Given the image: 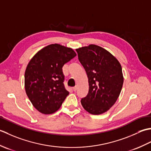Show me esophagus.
Here are the masks:
<instances>
[{
    "label": "esophagus",
    "mask_w": 151,
    "mask_h": 151,
    "mask_svg": "<svg viewBox=\"0 0 151 151\" xmlns=\"http://www.w3.org/2000/svg\"><path fill=\"white\" fill-rule=\"evenodd\" d=\"M77 89H78L77 86H76L75 87H74V88H73V91H76V90H77Z\"/></svg>",
    "instance_id": "obj_1"
}]
</instances>
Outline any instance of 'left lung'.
Returning a JSON list of instances; mask_svg holds the SVG:
<instances>
[{"label": "left lung", "instance_id": "left-lung-1", "mask_svg": "<svg viewBox=\"0 0 151 151\" xmlns=\"http://www.w3.org/2000/svg\"><path fill=\"white\" fill-rule=\"evenodd\" d=\"M88 75L89 91L82 99L83 108L93 115L107 111L120 95L123 75L116 58L100 46L89 45L76 49Z\"/></svg>", "mask_w": 151, "mask_h": 151}]
</instances>
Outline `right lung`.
<instances>
[{"label": "right lung", "mask_w": 151, "mask_h": 151, "mask_svg": "<svg viewBox=\"0 0 151 151\" xmlns=\"http://www.w3.org/2000/svg\"><path fill=\"white\" fill-rule=\"evenodd\" d=\"M76 56L71 48L55 43L43 48L30 60L24 73L25 91L41 114L56 112L69 95L62 67Z\"/></svg>", "instance_id": "1"}]
</instances>
